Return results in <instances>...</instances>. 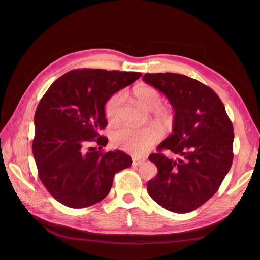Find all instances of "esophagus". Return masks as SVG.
Returning a JSON list of instances; mask_svg holds the SVG:
<instances>
[{
	"mask_svg": "<svg viewBox=\"0 0 260 260\" xmlns=\"http://www.w3.org/2000/svg\"><path fill=\"white\" fill-rule=\"evenodd\" d=\"M145 161L144 157H138V156H133V166H140L142 162Z\"/></svg>",
	"mask_w": 260,
	"mask_h": 260,
	"instance_id": "1",
	"label": "esophagus"
}]
</instances>
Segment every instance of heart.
<instances>
[{"mask_svg": "<svg viewBox=\"0 0 260 260\" xmlns=\"http://www.w3.org/2000/svg\"><path fill=\"white\" fill-rule=\"evenodd\" d=\"M134 94L137 103L148 111H153L156 119L167 123L171 119L170 109L161 105L162 96L158 89L151 85H141L134 88ZM123 92H117L109 99L106 104V115L110 120H116L124 103ZM160 131L155 126H146L135 129L122 127L114 132L112 142L115 147L134 154H145L159 141Z\"/></svg>", "mask_w": 260, "mask_h": 260, "instance_id": "obj_1", "label": "heart"}]
</instances>
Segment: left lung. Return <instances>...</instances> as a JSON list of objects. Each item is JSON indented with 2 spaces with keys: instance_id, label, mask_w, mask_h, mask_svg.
Listing matches in <instances>:
<instances>
[{
  "instance_id": "obj_1",
  "label": "left lung",
  "mask_w": 260,
  "mask_h": 260,
  "mask_svg": "<svg viewBox=\"0 0 260 260\" xmlns=\"http://www.w3.org/2000/svg\"><path fill=\"white\" fill-rule=\"evenodd\" d=\"M143 80L161 91L174 111L173 133L149 155L157 167L147 184L149 196L174 213L191 212L219 189L233 159L234 127L225 107L209 86L181 74H145ZM170 150L178 157L168 159Z\"/></svg>"
}]
</instances>
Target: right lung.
<instances>
[{
  "instance_id": "1",
  "label": "right lung",
  "mask_w": 260,
  "mask_h": 260,
  "mask_svg": "<svg viewBox=\"0 0 260 260\" xmlns=\"http://www.w3.org/2000/svg\"><path fill=\"white\" fill-rule=\"evenodd\" d=\"M142 76L139 72L102 69L73 70L56 79L35 113L32 154L38 175L49 193L70 208H86L107 197L114 175L128 168L126 153L95 151L108 138L101 136L108 122L105 104Z\"/></svg>"
}]
</instances>
